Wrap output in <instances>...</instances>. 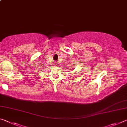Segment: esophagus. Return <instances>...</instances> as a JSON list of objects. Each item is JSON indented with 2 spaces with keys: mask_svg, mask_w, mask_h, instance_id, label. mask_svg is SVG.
<instances>
[{
  "mask_svg": "<svg viewBox=\"0 0 127 127\" xmlns=\"http://www.w3.org/2000/svg\"><path fill=\"white\" fill-rule=\"evenodd\" d=\"M55 65H57V64H55Z\"/></svg>",
  "mask_w": 127,
  "mask_h": 127,
  "instance_id": "esophagus-1",
  "label": "esophagus"
}]
</instances>
